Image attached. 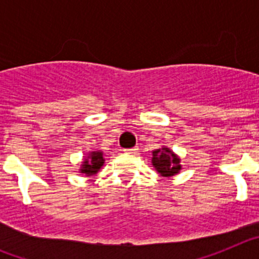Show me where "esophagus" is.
I'll list each match as a JSON object with an SVG mask.
<instances>
[{"label": "esophagus", "mask_w": 259, "mask_h": 259, "mask_svg": "<svg viewBox=\"0 0 259 259\" xmlns=\"http://www.w3.org/2000/svg\"><path fill=\"white\" fill-rule=\"evenodd\" d=\"M137 148H131V149H124V152L127 153V154H136L137 153Z\"/></svg>", "instance_id": "34e87169"}]
</instances>
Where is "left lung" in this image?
<instances>
[{
	"label": "left lung",
	"instance_id": "obj_1",
	"mask_svg": "<svg viewBox=\"0 0 259 259\" xmlns=\"http://www.w3.org/2000/svg\"><path fill=\"white\" fill-rule=\"evenodd\" d=\"M152 163L155 167L157 172L164 178L176 175L182 170L180 158L166 146H163L162 149L153 150Z\"/></svg>",
	"mask_w": 259,
	"mask_h": 259
}]
</instances>
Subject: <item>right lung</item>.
<instances>
[{"label": "right lung", "instance_id": "obj_1", "mask_svg": "<svg viewBox=\"0 0 259 259\" xmlns=\"http://www.w3.org/2000/svg\"><path fill=\"white\" fill-rule=\"evenodd\" d=\"M105 163V158L104 153L102 152H91L88 154V157L83 161V164H81V168H80V172L85 174L87 176L96 175V174L100 171L102 166Z\"/></svg>", "mask_w": 259, "mask_h": 259}]
</instances>
